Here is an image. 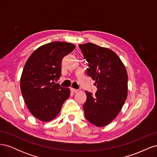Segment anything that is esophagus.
I'll return each mask as SVG.
<instances>
[{"label":"esophagus","mask_w":157,"mask_h":157,"mask_svg":"<svg viewBox=\"0 0 157 157\" xmlns=\"http://www.w3.org/2000/svg\"><path fill=\"white\" fill-rule=\"evenodd\" d=\"M70 90H71V91L72 92H73V93H75V92H78V90H76V89H75L73 88H71Z\"/></svg>","instance_id":"34e87169"}]
</instances>
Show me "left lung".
Listing matches in <instances>:
<instances>
[{
  "label": "left lung",
  "instance_id": "1",
  "mask_svg": "<svg viewBox=\"0 0 157 157\" xmlns=\"http://www.w3.org/2000/svg\"><path fill=\"white\" fill-rule=\"evenodd\" d=\"M86 65L87 75L95 80L98 90L86 91L83 109L85 117L94 125L103 127L111 123L124 105L128 96V74L116 53L92 43L78 44Z\"/></svg>",
  "mask_w": 157,
  "mask_h": 157
}]
</instances>
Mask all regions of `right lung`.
Returning <instances> with one entry per match:
<instances>
[{
    "label": "right lung",
    "mask_w": 157,
    "mask_h": 157,
    "mask_svg": "<svg viewBox=\"0 0 157 157\" xmlns=\"http://www.w3.org/2000/svg\"><path fill=\"white\" fill-rule=\"evenodd\" d=\"M75 48L73 44L52 42L36 49L27 60L21 76V92L30 113L37 119H54L69 98L70 89L54 80L61 75L62 59Z\"/></svg>",
    "instance_id": "add662e5"
}]
</instances>
